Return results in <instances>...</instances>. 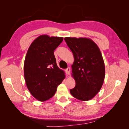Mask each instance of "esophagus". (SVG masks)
<instances>
[{
  "label": "esophagus",
  "instance_id": "1",
  "mask_svg": "<svg viewBox=\"0 0 129 129\" xmlns=\"http://www.w3.org/2000/svg\"><path fill=\"white\" fill-rule=\"evenodd\" d=\"M65 73H66L67 75H69L70 71H71V69H70L69 67H68V68H67L65 70Z\"/></svg>",
  "mask_w": 129,
  "mask_h": 129
}]
</instances>
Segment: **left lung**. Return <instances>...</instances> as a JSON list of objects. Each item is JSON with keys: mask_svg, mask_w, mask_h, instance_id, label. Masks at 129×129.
I'll return each mask as SVG.
<instances>
[{"mask_svg": "<svg viewBox=\"0 0 129 129\" xmlns=\"http://www.w3.org/2000/svg\"><path fill=\"white\" fill-rule=\"evenodd\" d=\"M73 54L72 76L76 86L71 94L80 101H89L99 92L103 85L105 68L97 45L88 38H65Z\"/></svg>", "mask_w": 129, "mask_h": 129, "instance_id": "8db88e82", "label": "left lung"}]
</instances>
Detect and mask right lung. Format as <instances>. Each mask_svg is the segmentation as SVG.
<instances>
[{"label": "right lung", "mask_w": 129, "mask_h": 129, "mask_svg": "<svg viewBox=\"0 0 129 129\" xmlns=\"http://www.w3.org/2000/svg\"><path fill=\"white\" fill-rule=\"evenodd\" d=\"M63 38L41 35L30 44L26 54L24 73L26 85L36 100L45 101L55 94L65 73L56 64L54 51Z\"/></svg>", "instance_id": "1"}]
</instances>
